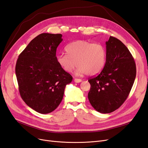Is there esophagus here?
<instances>
[{
    "label": "esophagus",
    "instance_id": "1",
    "mask_svg": "<svg viewBox=\"0 0 148 148\" xmlns=\"http://www.w3.org/2000/svg\"><path fill=\"white\" fill-rule=\"evenodd\" d=\"M74 81L75 83H80L82 82V80L81 79H78V78H75Z\"/></svg>",
    "mask_w": 148,
    "mask_h": 148
}]
</instances>
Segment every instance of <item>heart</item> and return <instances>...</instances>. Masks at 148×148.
I'll list each match as a JSON object with an SVG mask.
<instances>
[{"instance_id":"heart-1","label":"heart","mask_w":148,"mask_h":148,"mask_svg":"<svg viewBox=\"0 0 148 148\" xmlns=\"http://www.w3.org/2000/svg\"><path fill=\"white\" fill-rule=\"evenodd\" d=\"M65 51L66 54L57 56L56 60L66 73H71L77 65L76 74L92 76L99 73L105 65L107 53L101 43L79 40L67 45Z\"/></svg>"}]
</instances>
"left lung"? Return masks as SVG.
Segmentation results:
<instances>
[{
	"instance_id": "1",
	"label": "left lung",
	"mask_w": 148,
	"mask_h": 148,
	"mask_svg": "<svg viewBox=\"0 0 148 148\" xmlns=\"http://www.w3.org/2000/svg\"><path fill=\"white\" fill-rule=\"evenodd\" d=\"M106 44L104 69L89 78V102L102 114L112 112L123 104L136 78V64L128 48L119 39L110 36Z\"/></svg>"
}]
</instances>
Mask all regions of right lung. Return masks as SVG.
<instances>
[{
	"label": "right lung",
	"instance_id": "right-lung-1",
	"mask_svg": "<svg viewBox=\"0 0 148 148\" xmlns=\"http://www.w3.org/2000/svg\"><path fill=\"white\" fill-rule=\"evenodd\" d=\"M61 34L42 33L34 38L18 56L15 73L20 96L31 109L50 113L63 99L72 77L57 64L56 50Z\"/></svg>",
	"mask_w": 148,
	"mask_h": 148
}]
</instances>
